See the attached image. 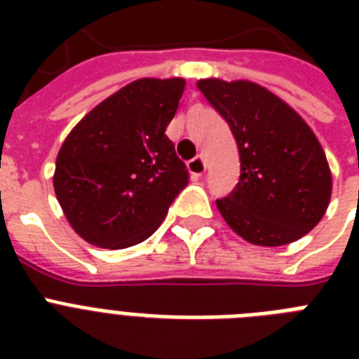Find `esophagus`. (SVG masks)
I'll return each instance as SVG.
<instances>
[{"mask_svg": "<svg viewBox=\"0 0 359 359\" xmlns=\"http://www.w3.org/2000/svg\"><path fill=\"white\" fill-rule=\"evenodd\" d=\"M188 171H190L194 177H199V175L205 173V162H203V158L201 156H196V158H191V160H188Z\"/></svg>", "mask_w": 359, "mask_h": 359, "instance_id": "esophagus-1", "label": "esophagus"}]
</instances>
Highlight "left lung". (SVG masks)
<instances>
[{
  "label": "left lung",
  "mask_w": 359,
  "mask_h": 359,
  "mask_svg": "<svg viewBox=\"0 0 359 359\" xmlns=\"http://www.w3.org/2000/svg\"><path fill=\"white\" fill-rule=\"evenodd\" d=\"M235 135L240 180L218 199L229 227L255 245H285L323 219L332 173L313 130L281 98L251 81H197Z\"/></svg>",
  "instance_id": "left-lung-1"
}]
</instances>
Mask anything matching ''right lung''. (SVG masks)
Wrapping results in <instances>:
<instances>
[{"mask_svg":"<svg viewBox=\"0 0 359 359\" xmlns=\"http://www.w3.org/2000/svg\"><path fill=\"white\" fill-rule=\"evenodd\" d=\"M184 86L182 78L132 81L91 109L61 145L55 196L89 244H140L186 188L188 169L165 135Z\"/></svg>","mask_w":359,"mask_h":359,"instance_id":"add662e5","label":"right lung"}]
</instances>
